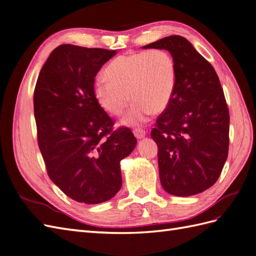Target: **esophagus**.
Here are the masks:
<instances>
[{
    "label": "esophagus",
    "mask_w": 256,
    "mask_h": 256,
    "mask_svg": "<svg viewBox=\"0 0 256 256\" xmlns=\"http://www.w3.org/2000/svg\"><path fill=\"white\" fill-rule=\"evenodd\" d=\"M134 134L136 138V139H142V138L145 136V130L140 129V128H136L134 130Z\"/></svg>",
    "instance_id": "1"
}]
</instances>
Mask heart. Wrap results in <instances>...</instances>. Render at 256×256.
I'll list each match as a JSON object with an SVG mask.
<instances>
[{"label":"heart","instance_id":"b5f03b06","mask_svg":"<svg viewBox=\"0 0 256 256\" xmlns=\"http://www.w3.org/2000/svg\"><path fill=\"white\" fill-rule=\"evenodd\" d=\"M106 73L108 76L100 75L94 82V99L112 116L122 115L132 99L122 120L125 126H139L148 120L152 111L162 112L174 92L176 64L164 50L122 54L106 66Z\"/></svg>","mask_w":256,"mask_h":256}]
</instances>
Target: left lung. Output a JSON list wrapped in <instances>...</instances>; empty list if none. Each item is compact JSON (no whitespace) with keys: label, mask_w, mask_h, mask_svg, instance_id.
I'll return each instance as SVG.
<instances>
[{"label":"left lung","mask_w":256,"mask_h":256,"mask_svg":"<svg viewBox=\"0 0 256 256\" xmlns=\"http://www.w3.org/2000/svg\"><path fill=\"white\" fill-rule=\"evenodd\" d=\"M143 50H166L174 60V94L150 132L158 146L162 188L199 194L218 181L228 155L230 113L218 74L188 40L170 36Z\"/></svg>","instance_id":"8db88e82"}]
</instances>
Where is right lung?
<instances>
[{"label": "right lung", "instance_id": "right-lung-1", "mask_svg": "<svg viewBox=\"0 0 256 256\" xmlns=\"http://www.w3.org/2000/svg\"><path fill=\"white\" fill-rule=\"evenodd\" d=\"M116 54L70 44L54 48L34 89L38 141L48 176L64 194L87 204L104 202L122 188L120 160L136 139L96 103L94 82Z\"/></svg>", "mask_w": 256, "mask_h": 256}]
</instances>
